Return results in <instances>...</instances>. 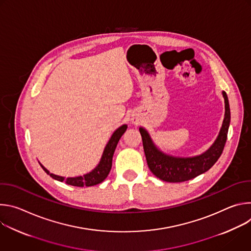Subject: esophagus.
Instances as JSON below:
<instances>
[{"instance_id":"esophagus-1","label":"esophagus","mask_w":251,"mask_h":251,"mask_svg":"<svg viewBox=\"0 0 251 251\" xmlns=\"http://www.w3.org/2000/svg\"><path fill=\"white\" fill-rule=\"evenodd\" d=\"M134 123H135V122H134Z\"/></svg>"}]
</instances>
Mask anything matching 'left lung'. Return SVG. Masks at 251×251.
Segmentation results:
<instances>
[{"label":"left lung","mask_w":251,"mask_h":251,"mask_svg":"<svg viewBox=\"0 0 251 251\" xmlns=\"http://www.w3.org/2000/svg\"><path fill=\"white\" fill-rule=\"evenodd\" d=\"M225 99V118L220 133L212 145L203 153L193 157H176L164 153L154 143L149 132L143 127L139 128L142 136L143 147L150 171L160 180L169 183L189 181L208 171L221 157L227 138L230 123V108L227 95L222 92Z\"/></svg>","instance_id":"1"}]
</instances>
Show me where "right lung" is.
Here are the masks:
<instances>
[{
    "label": "right lung",
    "instance_id": "1",
    "mask_svg": "<svg viewBox=\"0 0 251 251\" xmlns=\"http://www.w3.org/2000/svg\"><path fill=\"white\" fill-rule=\"evenodd\" d=\"M126 130H127V125L124 124V125L120 126L118 129H116L114 131V133L112 134L111 138L109 139L108 143H107L105 148H104L103 154L101 156V159H100L98 165L91 172H89L87 174H84L83 176L64 177V176H57V175H54V174L50 173L41 163H40V165L42 166L44 171L48 175H50L52 178H54V180L59 181V182H65L67 185H70V186L91 187V186H95L97 184H100L107 177V176H108V174L111 170L112 158H113L115 149L117 147V144H118L120 138L122 137V135L125 133Z\"/></svg>",
    "mask_w": 251,
    "mask_h": 251
}]
</instances>
